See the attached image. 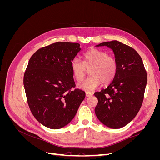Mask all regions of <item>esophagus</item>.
<instances>
[{
    "instance_id": "esophagus-1",
    "label": "esophagus",
    "mask_w": 160,
    "mask_h": 160,
    "mask_svg": "<svg viewBox=\"0 0 160 160\" xmlns=\"http://www.w3.org/2000/svg\"><path fill=\"white\" fill-rule=\"evenodd\" d=\"M85 95H86V97H88V98H90V97L93 95V93H91V92H86Z\"/></svg>"
}]
</instances>
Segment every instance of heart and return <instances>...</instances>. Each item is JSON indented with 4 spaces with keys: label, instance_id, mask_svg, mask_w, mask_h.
Masks as SVG:
<instances>
[{
    "label": "heart",
    "instance_id": "b5f03b06",
    "mask_svg": "<svg viewBox=\"0 0 160 160\" xmlns=\"http://www.w3.org/2000/svg\"><path fill=\"white\" fill-rule=\"evenodd\" d=\"M83 59V62L78 58H74L71 63L72 74L77 81L83 80L86 74V69L90 68V76L77 84L79 89L93 91L102 83L109 84L115 78L118 71L117 61L106 52L92 49L85 53Z\"/></svg>",
    "mask_w": 160,
    "mask_h": 160
}]
</instances>
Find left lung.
Here are the masks:
<instances>
[{
    "label": "left lung",
    "instance_id": "8db88e82",
    "mask_svg": "<svg viewBox=\"0 0 160 160\" xmlns=\"http://www.w3.org/2000/svg\"><path fill=\"white\" fill-rule=\"evenodd\" d=\"M96 47H107L113 51L118 71L108 88L95 93L98 99L95 112L105 126L122 128L132 122L141 108L147 72L142 59L133 48L118 41L101 42Z\"/></svg>",
    "mask_w": 160,
    "mask_h": 160
}]
</instances>
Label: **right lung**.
Listing matches in <instances>:
<instances>
[{
	"label": "right lung",
	"instance_id": "1",
	"mask_svg": "<svg viewBox=\"0 0 160 160\" xmlns=\"http://www.w3.org/2000/svg\"><path fill=\"white\" fill-rule=\"evenodd\" d=\"M81 50L79 43L58 42L37 51L28 62L23 80L28 104L48 128L69 124L85 98L83 91L71 89L75 83L71 63Z\"/></svg>",
	"mask_w": 160,
	"mask_h": 160
}]
</instances>
